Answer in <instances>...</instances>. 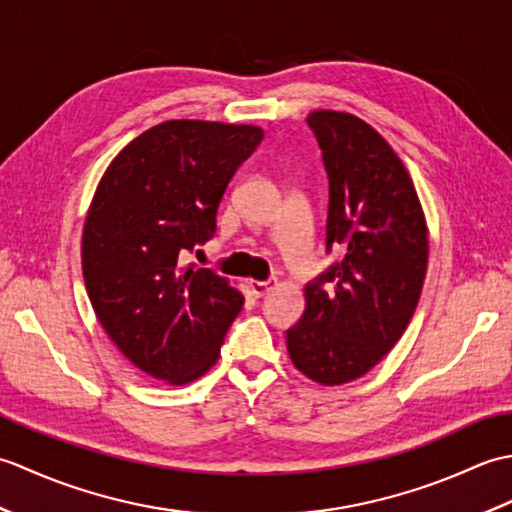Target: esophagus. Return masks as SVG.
I'll return each mask as SVG.
<instances>
[{
    "mask_svg": "<svg viewBox=\"0 0 512 512\" xmlns=\"http://www.w3.org/2000/svg\"><path fill=\"white\" fill-rule=\"evenodd\" d=\"M248 288H250V292H253L255 297H264L266 292L273 288V281H253V279H250L248 281Z\"/></svg>",
    "mask_w": 512,
    "mask_h": 512,
    "instance_id": "34e87169",
    "label": "esophagus"
}]
</instances>
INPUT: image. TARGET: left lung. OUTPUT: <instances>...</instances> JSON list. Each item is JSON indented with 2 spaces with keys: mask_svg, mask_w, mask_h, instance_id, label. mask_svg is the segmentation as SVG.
Here are the masks:
<instances>
[{
  "mask_svg": "<svg viewBox=\"0 0 512 512\" xmlns=\"http://www.w3.org/2000/svg\"><path fill=\"white\" fill-rule=\"evenodd\" d=\"M330 202L325 253L341 259L306 286V310L286 345L321 385L367 374L416 312L427 275V222L409 173L374 127L345 112H312Z\"/></svg>",
  "mask_w": 512,
  "mask_h": 512,
  "instance_id": "left-lung-1",
  "label": "left lung"
}]
</instances>
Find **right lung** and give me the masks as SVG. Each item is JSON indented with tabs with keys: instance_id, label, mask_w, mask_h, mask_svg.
Returning <instances> with one entry per match:
<instances>
[{
	"instance_id": "1",
	"label": "right lung",
	"mask_w": 512,
	"mask_h": 512,
	"mask_svg": "<svg viewBox=\"0 0 512 512\" xmlns=\"http://www.w3.org/2000/svg\"><path fill=\"white\" fill-rule=\"evenodd\" d=\"M255 125L167 121L134 138L96 187L83 226V279L103 330L140 372L184 385L209 369L244 306L239 290L180 255L215 233Z\"/></svg>"
}]
</instances>
